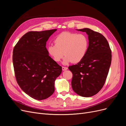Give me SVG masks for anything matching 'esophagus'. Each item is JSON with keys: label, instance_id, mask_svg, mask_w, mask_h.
<instances>
[{"label": "esophagus", "instance_id": "obj_1", "mask_svg": "<svg viewBox=\"0 0 126 126\" xmlns=\"http://www.w3.org/2000/svg\"><path fill=\"white\" fill-rule=\"evenodd\" d=\"M63 70H66L68 69V68L66 67H62Z\"/></svg>", "mask_w": 126, "mask_h": 126}]
</instances>
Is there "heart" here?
Here are the masks:
<instances>
[{"mask_svg": "<svg viewBox=\"0 0 126 126\" xmlns=\"http://www.w3.org/2000/svg\"><path fill=\"white\" fill-rule=\"evenodd\" d=\"M55 45L48 47V51L56 62H59L64 55L63 63H78L85 57L89 46V40L83 33L63 32L54 40Z\"/></svg>", "mask_w": 126, "mask_h": 126, "instance_id": "b5f03b06", "label": "heart"}]
</instances>
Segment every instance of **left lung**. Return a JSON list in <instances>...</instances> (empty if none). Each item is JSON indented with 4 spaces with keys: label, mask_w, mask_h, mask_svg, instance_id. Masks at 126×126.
Instances as JSON below:
<instances>
[{
    "label": "left lung",
    "mask_w": 126,
    "mask_h": 126,
    "mask_svg": "<svg viewBox=\"0 0 126 126\" xmlns=\"http://www.w3.org/2000/svg\"><path fill=\"white\" fill-rule=\"evenodd\" d=\"M88 35L89 46L85 57L68 68L72 73V89L82 97L97 94L104 86L111 62V50L102 34L89 28L79 29Z\"/></svg>",
    "instance_id": "1"
}]
</instances>
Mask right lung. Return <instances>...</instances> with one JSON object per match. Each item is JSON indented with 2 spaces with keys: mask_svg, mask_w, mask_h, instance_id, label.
Masks as SVG:
<instances>
[{
  "mask_svg": "<svg viewBox=\"0 0 126 126\" xmlns=\"http://www.w3.org/2000/svg\"><path fill=\"white\" fill-rule=\"evenodd\" d=\"M57 29L29 32L15 46L13 62L18 85L30 97L44 100L55 91V81L62 67L48 55L46 47L49 37Z\"/></svg>",
  "mask_w": 126,
  "mask_h": 126,
  "instance_id": "1",
  "label": "right lung"
}]
</instances>
